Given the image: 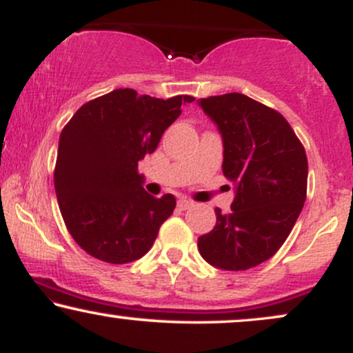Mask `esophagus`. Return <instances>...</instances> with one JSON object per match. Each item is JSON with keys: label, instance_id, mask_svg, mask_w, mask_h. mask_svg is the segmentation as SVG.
Returning a JSON list of instances; mask_svg holds the SVG:
<instances>
[{"label": "esophagus", "instance_id": "34e87169", "mask_svg": "<svg viewBox=\"0 0 353 353\" xmlns=\"http://www.w3.org/2000/svg\"><path fill=\"white\" fill-rule=\"evenodd\" d=\"M177 205H179V208H181L182 210H185V209H190V208H192L194 202L190 201V199H184V197H182V199L177 201Z\"/></svg>", "mask_w": 353, "mask_h": 353}]
</instances>
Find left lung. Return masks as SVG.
<instances>
[{"label":"left lung","instance_id":"obj_1","mask_svg":"<svg viewBox=\"0 0 353 353\" xmlns=\"http://www.w3.org/2000/svg\"><path fill=\"white\" fill-rule=\"evenodd\" d=\"M224 143L222 172L236 184L229 214L197 239L210 265L247 270L262 264L289 237L307 196L305 149L285 117L241 92L199 99Z\"/></svg>","mask_w":353,"mask_h":353}]
</instances>
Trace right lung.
<instances>
[{
  "label": "right lung",
  "mask_w": 353,
  "mask_h": 353,
  "mask_svg": "<svg viewBox=\"0 0 353 353\" xmlns=\"http://www.w3.org/2000/svg\"><path fill=\"white\" fill-rule=\"evenodd\" d=\"M192 96L169 99L114 89L83 104L59 136L54 189L61 216L81 249L109 264L151 249L176 197L143 188L137 163L152 154Z\"/></svg>",
  "instance_id": "1"
}]
</instances>
